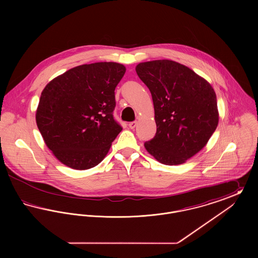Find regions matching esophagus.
<instances>
[{"label": "esophagus", "instance_id": "esophagus-1", "mask_svg": "<svg viewBox=\"0 0 258 258\" xmlns=\"http://www.w3.org/2000/svg\"><path fill=\"white\" fill-rule=\"evenodd\" d=\"M136 124H137V123H136L135 121H133V122H131V123H128V126H130L132 130H134L135 126H136Z\"/></svg>", "mask_w": 258, "mask_h": 258}]
</instances>
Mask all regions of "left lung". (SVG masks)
<instances>
[{"label":"left lung","instance_id":"1","mask_svg":"<svg viewBox=\"0 0 258 258\" xmlns=\"http://www.w3.org/2000/svg\"><path fill=\"white\" fill-rule=\"evenodd\" d=\"M136 74L149 88L157 133L144 146L166 165L182 164L208 142L219 123L217 97L208 82L170 60L140 62Z\"/></svg>","mask_w":258,"mask_h":258}]
</instances>
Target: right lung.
I'll use <instances>...</instances> for the list:
<instances>
[{"instance_id": "1", "label": "right lung", "mask_w": 258, "mask_h": 258, "mask_svg": "<svg viewBox=\"0 0 258 258\" xmlns=\"http://www.w3.org/2000/svg\"><path fill=\"white\" fill-rule=\"evenodd\" d=\"M125 68L112 61L82 64L43 89L36 120L45 144L67 166L84 170L104 159L122 131L113 116L115 88Z\"/></svg>"}]
</instances>
